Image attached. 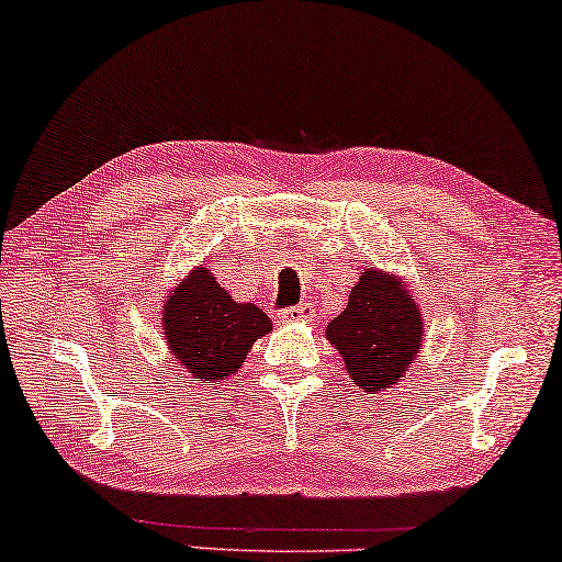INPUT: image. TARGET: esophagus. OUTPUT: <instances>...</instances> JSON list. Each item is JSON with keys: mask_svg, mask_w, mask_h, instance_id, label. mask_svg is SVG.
Here are the masks:
<instances>
[{"mask_svg": "<svg viewBox=\"0 0 562 562\" xmlns=\"http://www.w3.org/2000/svg\"><path fill=\"white\" fill-rule=\"evenodd\" d=\"M314 305L311 303H297V305H290V308L280 311V318L282 322H308V318H314Z\"/></svg>", "mask_w": 562, "mask_h": 562, "instance_id": "34e87169", "label": "esophagus"}]
</instances>
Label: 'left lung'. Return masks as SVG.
<instances>
[{
  "label": "left lung",
  "mask_w": 562,
  "mask_h": 562,
  "mask_svg": "<svg viewBox=\"0 0 562 562\" xmlns=\"http://www.w3.org/2000/svg\"><path fill=\"white\" fill-rule=\"evenodd\" d=\"M326 337L342 355L347 373L368 392L392 389L423 347V316L415 297L394 277L360 274L350 303L326 326Z\"/></svg>",
  "instance_id": "8db88e82"
}]
</instances>
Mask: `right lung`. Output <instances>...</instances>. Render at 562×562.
Listing matches in <instances>:
<instances>
[{
  "instance_id": "obj_1",
  "label": "right lung",
  "mask_w": 562,
  "mask_h": 562,
  "mask_svg": "<svg viewBox=\"0 0 562 562\" xmlns=\"http://www.w3.org/2000/svg\"><path fill=\"white\" fill-rule=\"evenodd\" d=\"M168 350L191 379L215 383L246 363V352L272 329L265 311L236 303L210 269L196 267L166 301L162 316Z\"/></svg>"
}]
</instances>
